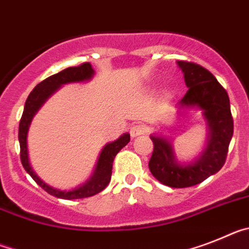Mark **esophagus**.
<instances>
[{
  "label": "esophagus",
  "instance_id": "34e87169",
  "mask_svg": "<svg viewBox=\"0 0 249 249\" xmlns=\"http://www.w3.org/2000/svg\"><path fill=\"white\" fill-rule=\"evenodd\" d=\"M145 133H146L145 125L137 124V125H133V126L130 127V135H131V138L140 137V135H142V134H145Z\"/></svg>",
  "mask_w": 249,
  "mask_h": 249
}]
</instances>
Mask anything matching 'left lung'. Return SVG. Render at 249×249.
Returning a JSON list of instances; mask_svg holds the SVG:
<instances>
[{"mask_svg": "<svg viewBox=\"0 0 249 249\" xmlns=\"http://www.w3.org/2000/svg\"><path fill=\"white\" fill-rule=\"evenodd\" d=\"M178 65L184 72L185 85L189 88L178 105L196 107L204 111L211 129L208 146L196 163L179 165L169 142L163 138L151 137L154 149L149 169L168 187L187 188L199 184L224 165L233 135V118L226 89L211 71L189 61H178Z\"/></svg>", "mask_w": 249, "mask_h": 249, "instance_id": "obj_1", "label": "left lung"}]
</instances>
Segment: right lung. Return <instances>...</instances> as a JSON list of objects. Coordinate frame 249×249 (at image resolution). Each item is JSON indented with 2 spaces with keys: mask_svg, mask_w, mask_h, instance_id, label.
Wrapping results in <instances>:
<instances>
[{
  "mask_svg": "<svg viewBox=\"0 0 249 249\" xmlns=\"http://www.w3.org/2000/svg\"><path fill=\"white\" fill-rule=\"evenodd\" d=\"M94 70H92L91 65L89 62H83L81 65L77 66H71V68L65 69V70L60 71V72L51 75L47 79L42 80L40 84L35 86V89L30 92L29 98L25 103V109H23L22 116L20 120V126H18V140H20V155H21V163H22L23 168L30 176L32 177L36 183L40 185L44 190H46L47 193L51 196H56V198H61V199H80V198H88V196H95V194L100 193L101 190H104L107 187L111 179V170H112V163L115 159L116 154L122 150L127 142H130V135L129 134H124L122 138H119L116 142H110L101 151L100 158H99L98 165L95 169L94 176L88 183L81 185L77 189L73 190H57L53 188L49 187L45 184L44 181L41 180L36 174L34 173L32 168L30 166L29 157H27V130H29L30 123L32 120V116L35 115V112L40 109V107L45 103L50 95L53 94L55 90L59 89L62 84L68 83H75V81H84L92 76Z\"/></svg>",
  "mask_w": 249,
  "mask_h": 249,
  "instance_id": "obj_1",
  "label": "right lung"
}]
</instances>
